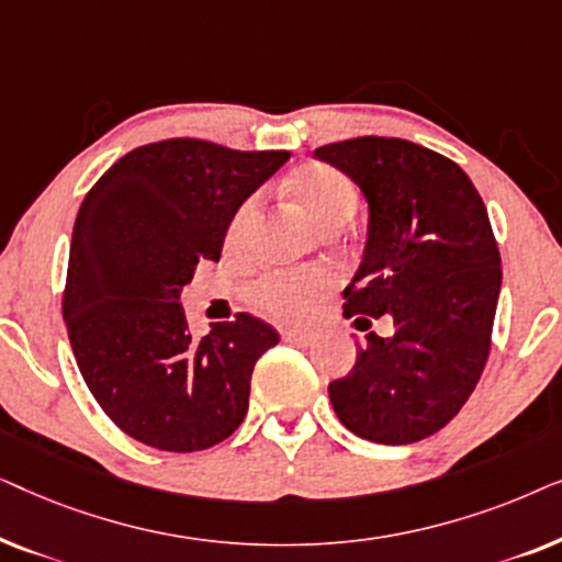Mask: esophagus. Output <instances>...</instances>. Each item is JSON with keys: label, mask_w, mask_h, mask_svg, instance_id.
Returning <instances> with one entry per match:
<instances>
[{"label": "esophagus", "mask_w": 562, "mask_h": 562, "mask_svg": "<svg viewBox=\"0 0 562 562\" xmlns=\"http://www.w3.org/2000/svg\"><path fill=\"white\" fill-rule=\"evenodd\" d=\"M281 337L294 345H310L314 340V335L306 333V329H281Z\"/></svg>", "instance_id": "esophagus-1"}]
</instances>
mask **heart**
Listing matches in <instances>:
<instances>
[{"label": "heart", "mask_w": 562, "mask_h": 562, "mask_svg": "<svg viewBox=\"0 0 562 562\" xmlns=\"http://www.w3.org/2000/svg\"><path fill=\"white\" fill-rule=\"evenodd\" d=\"M291 194L299 202V206L317 222V225H327L329 220L350 217L356 212L358 196L352 183L345 179L342 173L333 171V168L314 166L306 168L291 181ZM258 217V199H248L237 206L227 227V245L229 248H240L248 240L252 225ZM319 291L317 276H273L258 283L256 299L266 312L281 319H299L312 310L314 296Z\"/></svg>", "instance_id": "heart-1"}]
</instances>
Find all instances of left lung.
<instances>
[{
  "label": "left lung",
  "mask_w": 562,
  "mask_h": 562,
  "mask_svg": "<svg viewBox=\"0 0 562 562\" xmlns=\"http://www.w3.org/2000/svg\"><path fill=\"white\" fill-rule=\"evenodd\" d=\"M314 156L348 176L368 204L345 317L368 327L363 313L394 319L391 337L366 335L350 373L329 383V402L363 440H425L468 402L488 358L502 291L488 212L463 168L417 143L368 135Z\"/></svg>",
  "instance_id": "8db88e82"
}]
</instances>
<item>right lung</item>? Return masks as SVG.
<instances>
[{"instance_id": "1", "label": "right lung", "mask_w": 562, "mask_h": 562, "mask_svg": "<svg viewBox=\"0 0 562 562\" xmlns=\"http://www.w3.org/2000/svg\"><path fill=\"white\" fill-rule=\"evenodd\" d=\"M286 160V150L173 137L130 150L83 199L68 252V340L99 406L137 442L206 450L245 419L252 368L279 333L240 312L196 337L181 291L199 260L217 263L237 206Z\"/></svg>"}]
</instances>
